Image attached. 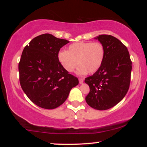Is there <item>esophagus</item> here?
Instances as JSON below:
<instances>
[{
  "mask_svg": "<svg viewBox=\"0 0 147 147\" xmlns=\"http://www.w3.org/2000/svg\"><path fill=\"white\" fill-rule=\"evenodd\" d=\"M84 81V79H82V78L79 79V84H83Z\"/></svg>",
  "mask_w": 147,
  "mask_h": 147,
  "instance_id": "1",
  "label": "esophagus"
}]
</instances>
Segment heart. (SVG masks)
Segmentation results:
<instances>
[{"mask_svg":"<svg viewBox=\"0 0 147 147\" xmlns=\"http://www.w3.org/2000/svg\"><path fill=\"white\" fill-rule=\"evenodd\" d=\"M105 57V49L99 42H79L70 45L67 51L60 52L58 60L63 68L72 72L80 65L77 70L79 75L88 72L94 74L102 66Z\"/></svg>","mask_w":147,"mask_h":147,"instance_id":"obj_1","label":"heart"}]
</instances>
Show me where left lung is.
I'll return each mask as SVG.
<instances>
[{"mask_svg": "<svg viewBox=\"0 0 147 147\" xmlns=\"http://www.w3.org/2000/svg\"><path fill=\"white\" fill-rule=\"evenodd\" d=\"M105 49V57L97 72L85 79L90 87L86 101L97 110H107L118 104L129 90L132 62L128 49L115 37H96Z\"/></svg>", "mask_w": 147, "mask_h": 147, "instance_id": "obj_1", "label": "left lung"}]
</instances>
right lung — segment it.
Wrapping results in <instances>:
<instances>
[{"label":"right lung","instance_id":"obj_1","mask_svg":"<svg viewBox=\"0 0 147 147\" xmlns=\"http://www.w3.org/2000/svg\"><path fill=\"white\" fill-rule=\"evenodd\" d=\"M69 41L50 34L34 38L25 47L18 63L21 86L39 107L54 109L68 98L79 80L69 74L58 60L60 49Z\"/></svg>","mask_w":147,"mask_h":147}]
</instances>
